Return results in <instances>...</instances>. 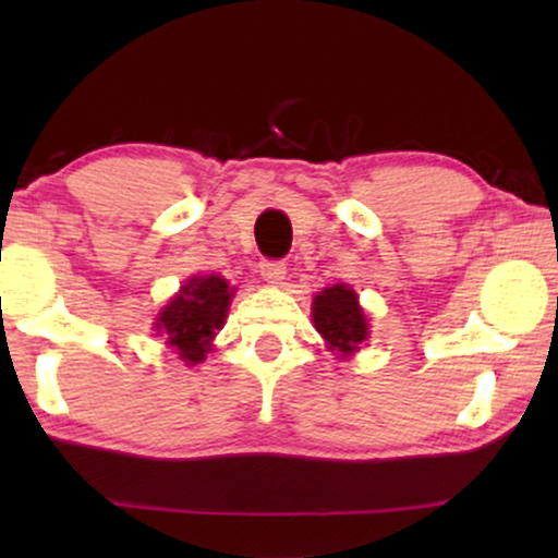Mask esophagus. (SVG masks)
I'll return each mask as SVG.
<instances>
[{"mask_svg":"<svg viewBox=\"0 0 558 558\" xmlns=\"http://www.w3.org/2000/svg\"><path fill=\"white\" fill-rule=\"evenodd\" d=\"M258 271H262V279L266 284H281L287 277V264L284 262H271V258H266V262L258 264Z\"/></svg>","mask_w":558,"mask_h":558,"instance_id":"esophagus-1","label":"esophagus"}]
</instances>
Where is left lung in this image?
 <instances>
[{
  "label": "left lung",
  "instance_id": "left-lung-1",
  "mask_svg": "<svg viewBox=\"0 0 558 558\" xmlns=\"http://www.w3.org/2000/svg\"><path fill=\"white\" fill-rule=\"evenodd\" d=\"M312 319L327 348L338 350L342 357L353 355L368 340V319L357 304V294L348 284L325 287L312 302Z\"/></svg>",
  "mask_w": 558,
  "mask_h": 558
}]
</instances>
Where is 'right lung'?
<instances>
[{
    "mask_svg": "<svg viewBox=\"0 0 558 558\" xmlns=\"http://www.w3.org/2000/svg\"><path fill=\"white\" fill-rule=\"evenodd\" d=\"M231 300L233 289L223 277H190L159 312L157 332L167 335V345L178 350L187 365L203 363L213 338L226 323Z\"/></svg>",
    "mask_w": 558,
    "mask_h": 558,
    "instance_id": "1",
    "label": "right lung"
}]
</instances>
